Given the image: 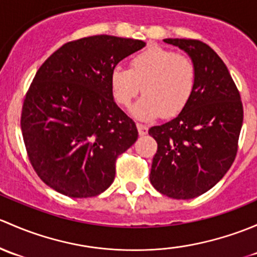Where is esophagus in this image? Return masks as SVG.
<instances>
[{"label": "esophagus", "mask_w": 257, "mask_h": 257, "mask_svg": "<svg viewBox=\"0 0 257 257\" xmlns=\"http://www.w3.org/2000/svg\"><path fill=\"white\" fill-rule=\"evenodd\" d=\"M137 130H139L140 136H145V135H147V132H148L147 126L142 125V123H137Z\"/></svg>", "instance_id": "34e87169"}]
</instances>
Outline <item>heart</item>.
Listing matches in <instances>:
<instances>
[{"label": "heart", "mask_w": 257, "mask_h": 257, "mask_svg": "<svg viewBox=\"0 0 257 257\" xmlns=\"http://www.w3.org/2000/svg\"><path fill=\"white\" fill-rule=\"evenodd\" d=\"M197 68L190 58L152 47L132 59L131 69L116 65L110 74L113 99L128 106L142 86L144 96L130 112L139 120L174 116L183 110L194 90Z\"/></svg>", "instance_id": "b5f03b06"}]
</instances>
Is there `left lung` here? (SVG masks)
Listing matches in <instances>:
<instances>
[{
    "instance_id": "1",
    "label": "left lung",
    "mask_w": 257,
    "mask_h": 257,
    "mask_svg": "<svg viewBox=\"0 0 257 257\" xmlns=\"http://www.w3.org/2000/svg\"><path fill=\"white\" fill-rule=\"evenodd\" d=\"M197 68L194 90L174 118L148 130L157 142L151 184L173 199H192L211 189L231 167L241 131L240 94L218 54L195 39L167 38Z\"/></svg>"
}]
</instances>
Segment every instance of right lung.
<instances>
[{
	"instance_id": "right-lung-1",
	"label": "right lung",
	"mask_w": 257,
	"mask_h": 257,
	"mask_svg": "<svg viewBox=\"0 0 257 257\" xmlns=\"http://www.w3.org/2000/svg\"><path fill=\"white\" fill-rule=\"evenodd\" d=\"M144 41L91 36L69 42L42 64L23 102L21 128L39 178L60 194H101L115 178V161L139 137L116 105L111 70Z\"/></svg>"
}]
</instances>
